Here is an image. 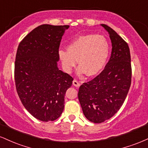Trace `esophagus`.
I'll list each match as a JSON object with an SVG mask.
<instances>
[{"label":"esophagus","mask_w":148,"mask_h":148,"mask_svg":"<svg viewBox=\"0 0 148 148\" xmlns=\"http://www.w3.org/2000/svg\"><path fill=\"white\" fill-rule=\"evenodd\" d=\"M72 84H73V86H74L75 87H77V88H79L80 86V85H81L79 81H77L76 80H74V81H73Z\"/></svg>","instance_id":"esophagus-1"}]
</instances>
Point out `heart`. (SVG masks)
Returning <instances> with one entry per match:
<instances>
[{
    "mask_svg": "<svg viewBox=\"0 0 148 148\" xmlns=\"http://www.w3.org/2000/svg\"><path fill=\"white\" fill-rule=\"evenodd\" d=\"M109 53L110 45L106 37L88 34L72 40L67 46V50L60 49L58 56L66 72H71L78 60L79 74H86L89 77H93L104 68Z\"/></svg>",
    "mask_w": 148,
    "mask_h": 148,
    "instance_id": "obj_1",
    "label": "heart"
}]
</instances>
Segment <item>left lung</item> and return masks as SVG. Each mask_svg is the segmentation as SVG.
Masks as SVG:
<instances>
[{"label":"left lung","instance_id":"obj_1","mask_svg":"<svg viewBox=\"0 0 148 148\" xmlns=\"http://www.w3.org/2000/svg\"><path fill=\"white\" fill-rule=\"evenodd\" d=\"M109 35L112 45L110 60L94 79L79 88L78 97L88 120L101 123L113 117L123 104L132 81L129 46L114 30L101 24Z\"/></svg>","mask_w":148,"mask_h":148}]
</instances>
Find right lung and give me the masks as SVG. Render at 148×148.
<instances>
[{
    "label": "right lung",
    "instance_id": "1",
    "mask_svg": "<svg viewBox=\"0 0 148 148\" xmlns=\"http://www.w3.org/2000/svg\"><path fill=\"white\" fill-rule=\"evenodd\" d=\"M69 25H39L18 45L14 64L16 89L25 109L43 122L53 121L64 109L73 78L59 69L58 49Z\"/></svg>",
    "mask_w": 148,
    "mask_h": 148
}]
</instances>
